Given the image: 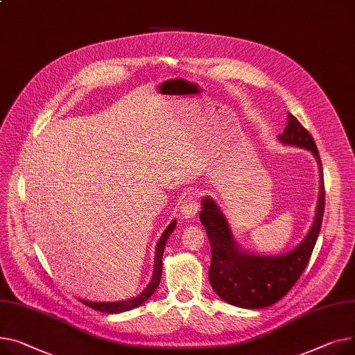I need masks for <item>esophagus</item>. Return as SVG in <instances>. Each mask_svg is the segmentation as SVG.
I'll return each instance as SVG.
<instances>
[{
	"label": "esophagus",
	"mask_w": 355,
	"mask_h": 355,
	"mask_svg": "<svg viewBox=\"0 0 355 355\" xmlns=\"http://www.w3.org/2000/svg\"><path fill=\"white\" fill-rule=\"evenodd\" d=\"M180 208H181L180 212H181V216L184 218H193V217H196V214L198 212L200 204H198L197 198L190 197V198H187L185 201H182Z\"/></svg>",
	"instance_id": "1"
}]
</instances>
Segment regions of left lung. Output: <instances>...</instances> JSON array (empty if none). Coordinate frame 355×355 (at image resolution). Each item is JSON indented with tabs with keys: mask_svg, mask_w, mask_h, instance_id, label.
<instances>
[{
	"mask_svg": "<svg viewBox=\"0 0 355 355\" xmlns=\"http://www.w3.org/2000/svg\"><path fill=\"white\" fill-rule=\"evenodd\" d=\"M278 139L281 144L311 151L320 170V196L314 223L294 250L277 255H261L244 250L234 237L220 205L208 196L201 201L200 221L205 227L211 244L209 284L221 300L240 309H264L284 297L309 264L321 230L325 191L321 159L314 139L293 114L287 115V127Z\"/></svg>",
	"mask_w": 355,
	"mask_h": 355,
	"instance_id": "8db88e82",
	"label": "left lung"
}]
</instances>
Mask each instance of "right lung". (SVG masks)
Listing matches in <instances>:
<instances>
[{"mask_svg": "<svg viewBox=\"0 0 355 355\" xmlns=\"http://www.w3.org/2000/svg\"><path fill=\"white\" fill-rule=\"evenodd\" d=\"M177 227V221L173 220L168 227L164 230L162 235L159 237L157 245H155V258H154V271H153V277L151 281L148 282V286L141 291L138 295L124 300V301H114V302H94V301H85V300H80L81 302H84L85 305L91 306V309L101 311V313H107V314H120V313H125L130 311L132 309H137L141 304H144L157 290V287L159 286L161 281V274H162V254H164V248H165V243H167L168 237L171 235V232L175 230Z\"/></svg>", "mask_w": 355, "mask_h": 355, "instance_id": "right-lung-1", "label": "right lung"}]
</instances>
